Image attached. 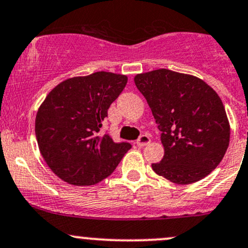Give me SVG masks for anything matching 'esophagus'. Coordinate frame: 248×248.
Segmentation results:
<instances>
[{"instance_id": "1", "label": "esophagus", "mask_w": 248, "mask_h": 248, "mask_svg": "<svg viewBox=\"0 0 248 248\" xmlns=\"http://www.w3.org/2000/svg\"><path fill=\"white\" fill-rule=\"evenodd\" d=\"M150 143V139L147 136V135H142V136H140V139L137 140L136 144L139 145V147H144V145L149 144Z\"/></svg>"}]
</instances>
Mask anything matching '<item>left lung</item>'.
I'll return each mask as SVG.
<instances>
[{
    "mask_svg": "<svg viewBox=\"0 0 248 248\" xmlns=\"http://www.w3.org/2000/svg\"><path fill=\"white\" fill-rule=\"evenodd\" d=\"M134 80L161 131L165 155L153 170L180 185L210 174L231 139L218 94L201 78L168 69L137 74Z\"/></svg>",
    "mask_w": 248,
    "mask_h": 248,
    "instance_id": "8db88e82",
    "label": "left lung"
}]
</instances>
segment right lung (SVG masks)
<instances>
[{
	"instance_id": "add662e5",
	"label": "right lung",
	"mask_w": 248,
	"mask_h": 248,
	"mask_svg": "<svg viewBox=\"0 0 248 248\" xmlns=\"http://www.w3.org/2000/svg\"><path fill=\"white\" fill-rule=\"evenodd\" d=\"M127 76L96 71L58 83L39 106L35 137L43 159L65 183L94 185L108 177L130 143L100 134L109 105L126 86Z\"/></svg>"
}]
</instances>
